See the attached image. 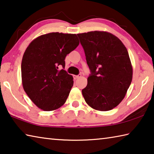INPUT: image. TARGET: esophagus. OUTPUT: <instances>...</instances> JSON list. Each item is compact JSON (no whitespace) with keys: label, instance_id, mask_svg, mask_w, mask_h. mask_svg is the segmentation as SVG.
<instances>
[{"label":"esophagus","instance_id":"esophagus-1","mask_svg":"<svg viewBox=\"0 0 154 154\" xmlns=\"http://www.w3.org/2000/svg\"><path fill=\"white\" fill-rule=\"evenodd\" d=\"M81 76H82V75H73V78H74V79H77L78 78H79Z\"/></svg>","mask_w":154,"mask_h":154}]
</instances>
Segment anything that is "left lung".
<instances>
[{
  "label": "left lung",
  "mask_w": 154,
  "mask_h": 154,
  "mask_svg": "<svg viewBox=\"0 0 154 154\" xmlns=\"http://www.w3.org/2000/svg\"><path fill=\"white\" fill-rule=\"evenodd\" d=\"M91 74L82 90L85 102L94 109H113L124 98L132 79V66L123 43L110 32L77 34Z\"/></svg>",
  "instance_id": "left-lung-1"
}]
</instances>
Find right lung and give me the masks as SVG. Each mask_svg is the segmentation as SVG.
Segmentation results:
<instances>
[{"mask_svg": "<svg viewBox=\"0 0 154 154\" xmlns=\"http://www.w3.org/2000/svg\"><path fill=\"white\" fill-rule=\"evenodd\" d=\"M79 44L75 34L50 32L38 36L27 47L21 65L22 85L39 109L54 111L66 102L73 77L58 67L65 66L66 55Z\"/></svg>", "mask_w": 154, "mask_h": 154, "instance_id": "obj_1", "label": "right lung"}]
</instances>
